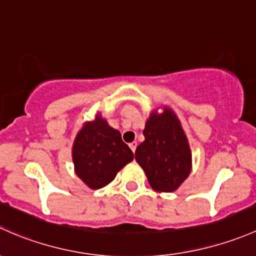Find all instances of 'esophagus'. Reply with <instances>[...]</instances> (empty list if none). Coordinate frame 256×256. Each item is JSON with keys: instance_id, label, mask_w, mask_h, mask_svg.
Listing matches in <instances>:
<instances>
[{"instance_id": "34e87169", "label": "esophagus", "mask_w": 256, "mask_h": 256, "mask_svg": "<svg viewBox=\"0 0 256 256\" xmlns=\"http://www.w3.org/2000/svg\"><path fill=\"white\" fill-rule=\"evenodd\" d=\"M136 146H138V144H136V142H132L130 144H129V148H130L132 149V152H136Z\"/></svg>"}]
</instances>
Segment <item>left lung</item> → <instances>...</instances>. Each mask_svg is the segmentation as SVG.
Instances as JSON below:
<instances>
[{
	"label": "left lung",
	"instance_id": "8db88e82",
	"mask_svg": "<svg viewBox=\"0 0 256 256\" xmlns=\"http://www.w3.org/2000/svg\"><path fill=\"white\" fill-rule=\"evenodd\" d=\"M146 140L136 150V160L154 191L174 192L188 178L192 154L180 120L170 107L154 110L143 130Z\"/></svg>",
	"mask_w": 256,
	"mask_h": 256
}]
</instances>
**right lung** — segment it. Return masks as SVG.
<instances>
[{"label": "right lung", "instance_id": "obj_1", "mask_svg": "<svg viewBox=\"0 0 256 256\" xmlns=\"http://www.w3.org/2000/svg\"><path fill=\"white\" fill-rule=\"evenodd\" d=\"M133 158L120 130L110 127L100 112L94 120L84 123L72 144L75 174L91 190L108 185Z\"/></svg>", "mask_w": 256, "mask_h": 256}]
</instances>
